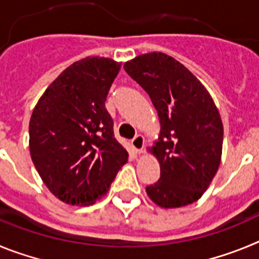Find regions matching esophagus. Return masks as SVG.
I'll list each match as a JSON object with an SVG mask.
<instances>
[{"mask_svg":"<svg viewBox=\"0 0 259 259\" xmlns=\"http://www.w3.org/2000/svg\"><path fill=\"white\" fill-rule=\"evenodd\" d=\"M131 144L132 146H134V149L136 150V153L141 154L144 150V146H145V139H144V136H141V135H137L134 140L131 141Z\"/></svg>","mask_w":259,"mask_h":259,"instance_id":"1","label":"esophagus"}]
</instances>
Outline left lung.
<instances>
[{
	"instance_id": "1",
	"label": "left lung",
	"mask_w": 259,
	"mask_h": 259,
	"mask_svg": "<svg viewBox=\"0 0 259 259\" xmlns=\"http://www.w3.org/2000/svg\"><path fill=\"white\" fill-rule=\"evenodd\" d=\"M124 70L149 95L161 131L149 149L161 178L146 187L150 200L163 209L200 200L218 171L223 123L218 107L197 77L172 57L153 52L135 57Z\"/></svg>"
}]
</instances>
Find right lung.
<instances>
[{
	"label": "right lung",
	"instance_id": "1",
	"mask_svg": "<svg viewBox=\"0 0 259 259\" xmlns=\"http://www.w3.org/2000/svg\"><path fill=\"white\" fill-rule=\"evenodd\" d=\"M120 62L85 57L59 74L29 119V153L48 189L65 203L104 197L128 153L116 141L105 107Z\"/></svg>",
	"mask_w": 259,
	"mask_h": 259
}]
</instances>
